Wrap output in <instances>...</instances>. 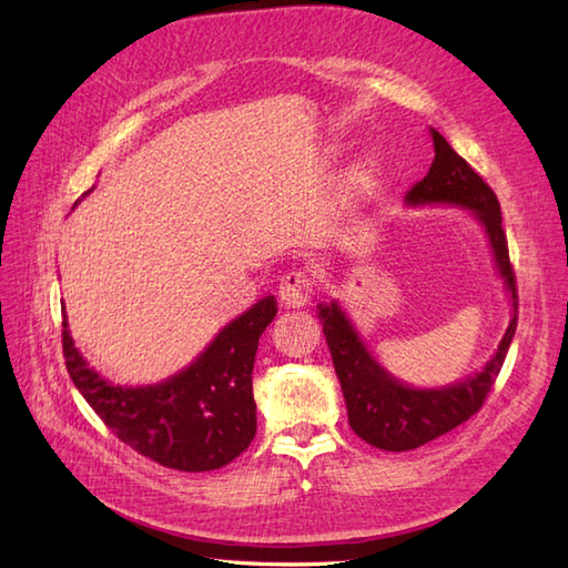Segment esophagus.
Masks as SVG:
<instances>
[{
	"label": "esophagus",
	"mask_w": 568,
	"mask_h": 568,
	"mask_svg": "<svg viewBox=\"0 0 568 568\" xmlns=\"http://www.w3.org/2000/svg\"><path fill=\"white\" fill-rule=\"evenodd\" d=\"M281 303L285 307H305L312 297V277L305 271H291L281 277L277 287Z\"/></svg>",
	"instance_id": "34e87169"
}]
</instances>
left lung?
Masks as SVG:
<instances>
[{
    "instance_id": "1",
    "label": "left lung",
    "mask_w": 568,
    "mask_h": 568,
    "mask_svg": "<svg viewBox=\"0 0 568 568\" xmlns=\"http://www.w3.org/2000/svg\"><path fill=\"white\" fill-rule=\"evenodd\" d=\"M432 141L434 161L429 173L407 190L405 200L409 204H458L476 214V220L486 229L500 277L510 293L513 320L496 356L488 361L484 371L439 390H417L395 381L388 371L376 364L339 305L317 307L336 378L342 383L348 425L361 439L383 452L417 449L474 417L484 407L498 378L517 329V283L496 192L446 143L437 129H432Z\"/></svg>"
}]
</instances>
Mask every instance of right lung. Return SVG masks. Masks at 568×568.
Returning <instances> with one entry per match:
<instances>
[{
	"instance_id": "1",
	"label": "right lung",
	"mask_w": 568,
	"mask_h": 568,
	"mask_svg": "<svg viewBox=\"0 0 568 568\" xmlns=\"http://www.w3.org/2000/svg\"><path fill=\"white\" fill-rule=\"evenodd\" d=\"M275 312V297L258 300L185 371L143 388L104 381L82 358L63 322L65 368L84 400L131 449L165 468L214 470L246 452L256 434L251 373L258 336Z\"/></svg>"
}]
</instances>
